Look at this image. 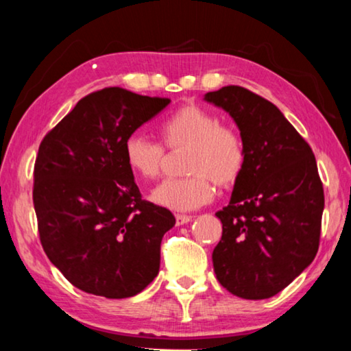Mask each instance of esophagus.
Listing matches in <instances>:
<instances>
[{
    "label": "esophagus",
    "instance_id": "1",
    "mask_svg": "<svg viewBox=\"0 0 351 351\" xmlns=\"http://www.w3.org/2000/svg\"><path fill=\"white\" fill-rule=\"evenodd\" d=\"M176 219V226H186V223H189L192 221V216H184V214H176L175 216Z\"/></svg>",
    "mask_w": 351,
    "mask_h": 351
}]
</instances>
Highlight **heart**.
<instances>
[{
	"label": "heart",
	"mask_w": 351,
	"mask_h": 351,
	"mask_svg": "<svg viewBox=\"0 0 351 351\" xmlns=\"http://www.w3.org/2000/svg\"><path fill=\"white\" fill-rule=\"evenodd\" d=\"M160 138L169 149L187 148L186 178L162 181L151 192L156 205L178 213L197 209L211 200L214 186L230 187L241 176L245 146L237 130L219 125L211 112L195 106L178 108L160 124ZM124 158L130 170L143 180L159 176L165 151L142 134H132L124 142Z\"/></svg>",
	"instance_id": "1"
}]
</instances>
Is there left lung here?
I'll use <instances>...</instances> for the list:
<instances>
[{"label": "left lung", "mask_w": 351, "mask_h": 351, "mask_svg": "<svg viewBox=\"0 0 351 351\" xmlns=\"http://www.w3.org/2000/svg\"><path fill=\"white\" fill-rule=\"evenodd\" d=\"M237 123L245 164L230 203L216 213L222 238L213 250L217 280L232 295L266 300L315 258L325 193L311 146L274 104L243 86L205 94Z\"/></svg>", "instance_id": "8db88e82"}]
</instances>
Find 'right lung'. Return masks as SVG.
<instances>
[{
	"instance_id": "1",
	"label": "right lung",
	"mask_w": 351,
	"mask_h": 351,
	"mask_svg": "<svg viewBox=\"0 0 351 351\" xmlns=\"http://www.w3.org/2000/svg\"><path fill=\"white\" fill-rule=\"evenodd\" d=\"M169 104L104 88L80 99L40 142L33 187L40 244L77 289L121 300L159 273L175 216L143 200L124 142Z\"/></svg>"
}]
</instances>
